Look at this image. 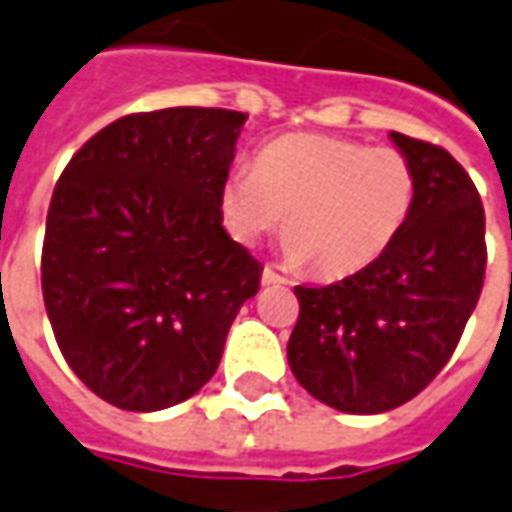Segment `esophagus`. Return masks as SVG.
Returning a JSON list of instances; mask_svg holds the SVG:
<instances>
[{"mask_svg": "<svg viewBox=\"0 0 512 512\" xmlns=\"http://www.w3.org/2000/svg\"><path fill=\"white\" fill-rule=\"evenodd\" d=\"M261 283H264V286H286L288 280L280 278L272 267H264V272H261Z\"/></svg>", "mask_w": 512, "mask_h": 512, "instance_id": "1", "label": "esophagus"}]
</instances>
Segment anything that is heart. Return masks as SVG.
<instances>
[{"label": "heart", "instance_id": "heart-1", "mask_svg": "<svg viewBox=\"0 0 512 512\" xmlns=\"http://www.w3.org/2000/svg\"><path fill=\"white\" fill-rule=\"evenodd\" d=\"M416 167L397 148L326 134L267 142L221 186L226 232L253 248L286 218L283 256L343 278L383 256L416 205Z\"/></svg>", "mask_w": 512, "mask_h": 512}]
</instances>
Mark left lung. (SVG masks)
Wrapping results in <instances>:
<instances>
[{
    "mask_svg": "<svg viewBox=\"0 0 512 512\" xmlns=\"http://www.w3.org/2000/svg\"><path fill=\"white\" fill-rule=\"evenodd\" d=\"M391 140L418 178L405 229L364 270L294 288L291 372L318 402L356 416L405 405L437 378L486 275V215L470 175L440 145Z\"/></svg>",
    "mask_w": 512,
    "mask_h": 512,
    "instance_id": "obj_1",
    "label": "left lung"
}]
</instances>
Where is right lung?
<instances>
[{"mask_svg":"<svg viewBox=\"0 0 512 512\" xmlns=\"http://www.w3.org/2000/svg\"><path fill=\"white\" fill-rule=\"evenodd\" d=\"M245 118L221 107L124 115L53 188L45 310L72 372L121 410L194 397L259 291L264 267L226 234L218 205Z\"/></svg>","mask_w":512,"mask_h":512,"instance_id":"obj_1","label":"right lung"}]
</instances>
